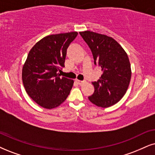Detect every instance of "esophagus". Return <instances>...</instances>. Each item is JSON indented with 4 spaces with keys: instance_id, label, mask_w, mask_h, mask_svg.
<instances>
[{
    "instance_id": "1",
    "label": "esophagus",
    "mask_w": 155,
    "mask_h": 155,
    "mask_svg": "<svg viewBox=\"0 0 155 155\" xmlns=\"http://www.w3.org/2000/svg\"><path fill=\"white\" fill-rule=\"evenodd\" d=\"M76 83H77L78 84H79V85H83V84L86 83V81H80V80H78V79H76Z\"/></svg>"
}]
</instances>
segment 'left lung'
I'll list each match as a JSON object with an SVG mask.
<instances>
[{
  "instance_id": "1",
  "label": "left lung",
  "mask_w": 155,
  "mask_h": 155,
  "mask_svg": "<svg viewBox=\"0 0 155 155\" xmlns=\"http://www.w3.org/2000/svg\"><path fill=\"white\" fill-rule=\"evenodd\" d=\"M79 34L91 48L94 64L103 71L99 79L92 83L94 92L89 101L99 107H111L121 100L130 85L132 70L127 54L110 36L90 31Z\"/></svg>"
}]
</instances>
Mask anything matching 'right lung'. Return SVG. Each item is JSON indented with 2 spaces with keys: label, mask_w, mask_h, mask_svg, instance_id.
Listing matches in <instances>:
<instances>
[{
  "label": "right lung",
  "mask_w": 155,
  "mask_h": 155,
  "mask_svg": "<svg viewBox=\"0 0 155 155\" xmlns=\"http://www.w3.org/2000/svg\"><path fill=\"white\" fill-rule=\"evenodd\" d=\"M78 35L76 31L53 34L38 41L29 51L22 68L25 91L36 104L56 108L69 94L74 80L60 76L67 48Z\"/></svg>",
  "instance_id": "1"
}]
</instances>
